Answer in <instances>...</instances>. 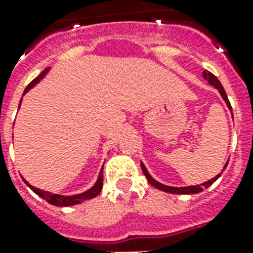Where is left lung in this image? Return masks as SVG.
Returning a JSON list of instances; mask_svg holds the SVG:
<instances>
[{"instance_id": "8db88e82", "label": "left lung", "mask_w": 253, "mask_h": 253, "mask_svg": "<svg viewBox=\"0 0 253 253\" xmlns=\"http://www.w3.org/2000/svg\"><path fill=\"white\" fill-rule=\"evenodd\" d=\"M203 78L206 80L207 83L210 84V85H212L214 88L218 89V92H219V94H221V97L223 99V101L226 103V105H228L229 110H232V105H230V103H229V99L228 96H226V92H225V89H223V86L221 85V83H219V80H218L212 73L207 72V70H205L203 72ZM226 165H228V163L225 164V167H223V169L226 168ZM141 168H142V172L143 175L146 176V179H148V181L152 184L153 187H156L157 190H161V191H165V192H169V194H181V195H184V194H198V192H202V191L205 190V188H207V187H210L214 183V181L217 180L218 177L221 176V173L219 175H217L215 177H212L211 180H207L205 181V183H202V184H198V186H187V187H170V186H165V184H163V183H160V181L154 180L153 177L150 176V173L148 172V169H146V167L143 165V163H141Z\"/></svg>"}]
</instances>
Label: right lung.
<instances>
[{
  "label": "right lung",
  "mask_w": 253,
  "mask_h": 253,
  "mask_svg": "<svg viewBox=\"0 0 253 253\" xmlns=\"http://www.w3.org/2000/svg\"><path fill=\"white\" fill-rule=\"evenodd\" d=\"M50 72V67H47V69H44L43 72L38 76V77L32 81V83L25 88L24 93H23V96H24L30 89H32L34 86H35L36 84L39 83L41 80H43V78L46 77L47 73ZM23 100V99H21ZM21 100H20V104H19V108L20 105H21ZM21 179H23V181H24L27 186L30 187L31 190L35 192L36 195H39L41 198H43L44 201H47L48 203H51V205H54V206H74V205H78V203H83V202L85 201H89V199H92V198H96V196L99 195L100 191H101V188H103V169L100 170L99 173V177H97V180H96V183H94L93 186L90 187L89 190H86L85 192H81V194H76V195H61V194H52V192H48V191H43L41 190V188H36V187L31 186L28 181L25 180L24 177L21 176Z\"/></svg>",
  "instance_id": "1"
}]
</instances>
